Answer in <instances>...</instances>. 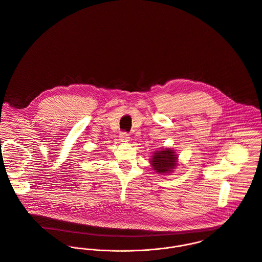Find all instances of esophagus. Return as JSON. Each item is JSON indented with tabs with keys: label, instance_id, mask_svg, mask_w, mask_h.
<instances>
[{
	"label": "esophagus",
	"instance_id": "1",
	"mask_svg": "<svg viewBox=\"0 0 262 262\" xmlns=\"http://www.w3.org/2000/svg\"><path fill=\"white\" fill-rule=\"evenodd\" d=\"M129 135L126 134V133H121L120 136H119V141L122 142V143H127L129 142Z\"/></svg>",
	"mask_w": 262,
	"mask_h": 262
}]
</instances>
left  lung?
I'll return each instance as SVG.
<instances>
[{
    "label": "left lung",
    "mask_w": 262,
    "mask_h": 262,
    "mask_svg": "<svg viewBox=\"0 0 262 262\" xmlns=\"http://www.w3.org/2000/svg\"><path fill=\"white\" fill-rule=\"evenodd\" d=\"M150 165L160 175L171 174L179 166L178 155L173 149L162 147L160 150L153 152Z\"/></svg>",
    "instance_id": "1"
}]
</instances>
